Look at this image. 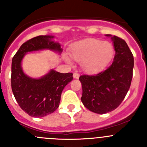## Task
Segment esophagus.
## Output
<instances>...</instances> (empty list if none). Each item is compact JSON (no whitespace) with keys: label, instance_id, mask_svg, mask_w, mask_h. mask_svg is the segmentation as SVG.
<instances>
[{"label":"esophagus","instance_id":"34e87169","mask_svg":"<svg viewBox=\"0 0 147 147\" xmlns=\"http://www.w3.org/2000/svg\"><path fill=\"white\" fill-rule=\"evenodd\" d=\"M73 76H74V78H75V79H78V78L80 77V74H79L78 73L75 72V73H74V75H73Z\"/></svg>","mask_w":147,"mask_h":147}]
</instances>
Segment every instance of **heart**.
<instances>
[{
  "label": "heart",
  "instance_id": "obj_1",
  "mask_svg": "<svg viewBox=\"0 0 147 147\" xmlns=\"http://www.w3.org/2000/svg\"><path fill=\"white\" fill-rule=\"evenodd\" d=\"M114 54V47L111 42H102L97 40H86L73 45L71 55L76 61L81 62L85 72L95 73L108 65ZM70 62V59L66 57Z\"/></svg>",
  "mask_w": 147,
  "mask_h": 147
}]
</instances>
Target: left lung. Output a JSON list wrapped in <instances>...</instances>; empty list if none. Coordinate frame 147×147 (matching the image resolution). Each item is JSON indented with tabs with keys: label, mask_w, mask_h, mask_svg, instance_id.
I'll use <instances>...</instances> for the list:
<instances>
[{
	"label": "left lung",
	"mask_w": 147,
	"mask_h": 147,
	"mask_svg": "<svg viewBox=\"0 0 147 147\" xmlns=\"http://www.w3.org/2000/svg\"><path fill=\"white\" fill-rule=\"evenodd\" d=\"M110 36V35H107ZM115 54L107 69L95 75H82V102L89 110L98 114L111 112L125 98L132 79L134 58L127 42L113 36Z\"/></svg>",
	"instance_id": "left-lung-1"
}]
</instances>
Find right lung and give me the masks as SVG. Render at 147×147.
Here are the masks:
<instances>
[{
  "instance_id": "right-lung-1",
  "label": "right lung",
  "mask_w": 147,
  "mask_h": 147,
  "mask_svg": "<svg viewBox=\"0 0 147 147\" xmlns=\"http://www.w3.org/2000/svg\"><path fill=\"white\" fill-rule=\"evenodd\" d=\"M52 36L40 35L27 40L13 57L11 85L20 108L32 117H43L59 107L61 94L73 80L72 73L61 74L51 70L40 79H32L23 73L21 61L27 52L50 49L61 53L60 45L51 40Z\"/></svg>"
}]
</instances>
